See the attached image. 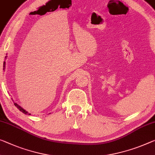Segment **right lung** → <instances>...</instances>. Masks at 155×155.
Here are the masks:
<instances>
[{"mask_svg":"<svg viewBox=\"0 0 155 155\" xmlns=\"http://www.w3.org/2000/svg\"><path fill=\"white\" fill-rule=\"evenodd\" d=\"M4 66H3V70L5 69V61H4ZM14 105H15L16 107H17L18 109H19V110L21 111H22V112L23 113H24L25 114H28V115H30V114H29V113H28V111H26L25 110V109H23L22 107H20L19 105H18V104H17V103H14Z\"/></svg>","mask_w":155,"mask_h":155,"instance_id":"1","label":"right lung"}]
</instances>
